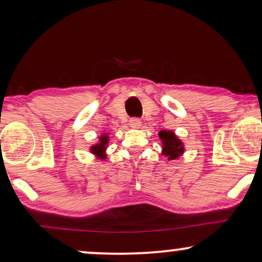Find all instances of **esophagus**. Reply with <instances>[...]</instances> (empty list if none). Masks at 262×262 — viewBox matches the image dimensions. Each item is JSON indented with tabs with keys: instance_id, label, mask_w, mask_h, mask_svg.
Here are the masks:
<instances>
[{
	"instance_id": "obj_1",
	"label": "esophagus",
	"mask_w": 262,
	"mask_h": 262,
	"mask_svg": "<svg viewBox=\"0 0 262 262\" xmlns=\"http://www.w3.org/2000/svg\"><path fill=\"white\" fill-rule=\"evenodd\" d=\"M130 126L132 128H136V130H137V128L142 126L141 119H138V118H132V119L130 120Z\"/></svg>"
}]
</instances>
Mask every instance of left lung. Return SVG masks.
I'll use <instances>...</instances> for the list:
<instances>
[{
  "label": "left lung",
  "instance_id": "8db88e82",
  "mask_svg": "<svg viewBox=\"0 0 262 262\" xmlns=\"http://www.w3.org/2000/svg\"><path fill=\"white\" fill-rule=\"evenodd\" d=\"M159 137L162 142V155L168 160H177L185 152V145L180 138L170 130H161Z\"/></svg>",
  "mask_w": 262,
  "mask_h": 262
}]
</instances>
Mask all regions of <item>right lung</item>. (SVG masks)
Instances as JSON below:
<instances>
[{
	"label": "right lung",
	"mask_w": 262,
	"mask_h": 262,
	"mask_svg": "<svg viewBox=\"0 0 262 262\" xmlns=\"http://www.w3.org/2000/svg\"><path fill=\"white\" fill-rule=\"evenodd\" d=\"M108 142H110L108 132H103V134H101V136L99 137V142L95 143V144H93L91 148H89V151H91L96 159L105 160Z\"/></svg>",
	"instance_id": "1"
}]
</instances>
